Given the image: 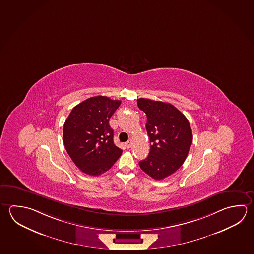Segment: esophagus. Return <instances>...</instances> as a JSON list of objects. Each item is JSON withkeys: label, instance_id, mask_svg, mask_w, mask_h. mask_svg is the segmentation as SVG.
Segmentation results:
<instances>
[{"label": "esophagus", "instance_id": "34e87169", "mask_svg": "<svg viewBox=\"0 0 254 254\" xmlns=\"http://www.w3.org/2000/svg\"><path fill=\"white\" fill-rule=\"evenodd\" d=\"M125 146L127 147V148H131V146H132V140H131V139H129V140L125 143Z\"/></svg>", "mask_w": 254, "mask_h": 254}]
</instances>
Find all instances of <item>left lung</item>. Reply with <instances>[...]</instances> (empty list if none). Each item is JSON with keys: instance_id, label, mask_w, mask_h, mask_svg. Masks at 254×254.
I'll list each match as a JSON object with an SVG mask.
<instances>
[{"instance_id": "1", "label": "left lung", "mask_w": 254, "mask_h": 254, "mask_svg": "<svg viewBox=\"0 0 254 254\" xmlns=\"http://www.w3.org/2000/svg\"><path fill=\"white\" fill-rule=\"evenodd\" d=\"M147 116L146 129L150 141L148 157L138 163L155 180H163L180 168L192 143L189 121L176 107L148 98L137 100Z\"/></svg>"}]
</instances>
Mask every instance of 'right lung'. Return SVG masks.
Segmentation results:
<instances>
[{
  "mask_svg": "<svg viewBox=\"0 0 254 254\" xmlns=\"http://www.w3.org/2000/svg\"><path fill=\"white\" fill-rule=\"evenodd\" d=\"M120 100L97 96L74 107L64 125L66 151L78 169L98 176L109 170L123 150L114 143L109 119Z\"/></svg>",
  "mask_w": 254,
  "mask_h": 254,
  "instance_id": "obj_1",
  "label": "right lung"
}]
</instances>
